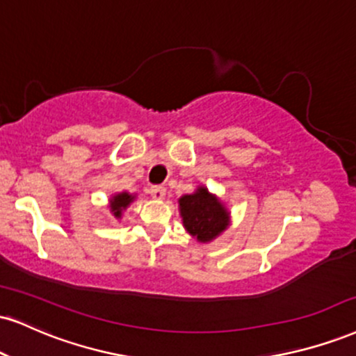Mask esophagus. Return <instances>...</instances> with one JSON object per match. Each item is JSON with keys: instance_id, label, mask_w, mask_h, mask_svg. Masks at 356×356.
Returning a JSON list of instances; mask_svg holds the SVG:
<instances>
[{"instance_id": "1", "label": "esophagus", "mask_w": 356, "mask_h": 356, "mask_svg": "<svg viewBox=\"0 0 356 356\" xmlns=\"http://www.w3.org/2000/svg\"><path fill=\"white\" fill-rule=\"evenodd\" d=\"M151 195L154 197V199H157V200L164 199V197H165V187H162V186H152V187H151Z\"/></svg>"}]
</instances>
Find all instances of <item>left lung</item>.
I'll return each instance as SVG.
<instances>
[{
    "mask_svg": "<svg viewBox=\"0 0 356 356\" xmlns=\"http://www.w3.org/2000/svg\"><path fill=\"white\" fill-rule=\"evenodd\" d=\"M182 224L192 237L199 242H212L230 224V213L217 195L211 194L207 187H197L194 194L179 199Z\"/></svg>",
    "mask_w": 356,
    "mask_h": 356,
    "instance_id": "obj_1",
    "label": "left lung"
}]
</instances>
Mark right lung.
<instances>
[{
	"label": "right lung",
	"mask_w": 356,
	"mask_h": 356,
	"mask_svg": "<svg viewBox=\"0 0 356 356\" xmlns=\"http://www.w3.org/2000/svg\"><path fill=\"white\" fill-rule=\"evenodd\" d=\"M134 199L136 195L129 194V192H121V194H115L111 197L109 207H111V212L114 213L115 219H121L122 212L129 207L131 202H134Z\"/></svg>",
	"instance_id": "right-lung-1"
}]
</instances>
